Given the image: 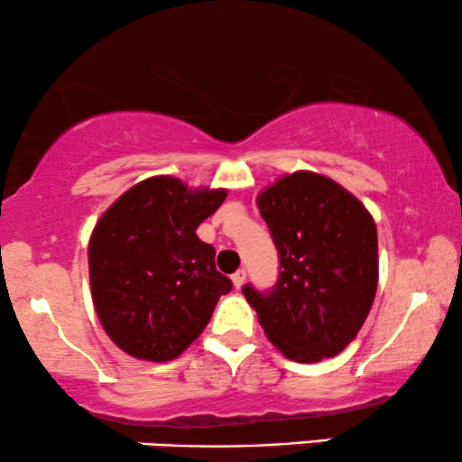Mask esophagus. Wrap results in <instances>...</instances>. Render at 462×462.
Masks as SVG:
<instances>
[{"instance_id":"obj_1","label":"esophagus","mask_w":462,"mask_h":462,"mask_svg":"<svg viewBox=\"0 0 462 462\" xmlns=\"http://www.w3.org/2000/svg\"><path fill=\"white\" fill-rule=\"evenodd\" d=\"M231 280H233V286H236V289H242L245 282V269H237V272L231 275Z\"/></svg>"}]
</instances>
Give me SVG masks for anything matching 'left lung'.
Segmentation results:
<instances>
[{"label": "left lung", "instance_id": "left-lung-1", "mask_svg": "<svg viewBox=\"0 0 462 462\" xmlns=\"http://www.w3.org/2000/svg\"><path fill=\"white\" fill-rule=\"evenodd\" d=\"M280 256L272 291L244 295L286 358L339 355L367 319L377 291V231L367 208L314 171H295L256 197Z\"/></svg>", "mask_w": 462, "mask_h": 462}]
</instances>
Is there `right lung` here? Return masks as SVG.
<instances>
[{"mask_svg": "<svg viewBox=\"0 0 462 462\" xmlns=\"http://www.w3.org/2000/svg\"><path fill=\"white\" fill-rule=\"evenodd\" d=\"M225 189H189L154 176L123 193L88 242L91 295L101 327L127 355L165 363L182 355L212 319L231 280L197 226L220 208Z\"/></svg>", "mask_w": 462, "mask_h": 462, "instance_id": "right-lung-1", "label": "right lung"}]
</instances>
